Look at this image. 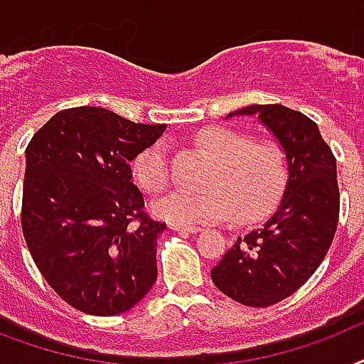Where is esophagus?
I'll return each mask as SVG.
<instances>
[{"instance_id":"1","label":"esophagus","mask_w":364,"mask_h":364,"mask_svg":"<svg viewBox=\"0 0 364 364\" xmlns=\"http://www.w3.org/2000/svg\"><path fill=\"white\" fill-rule=\"evenodd\" d=\"M170 228L171 230H176V232H181V234H196L202 230L200 227H181V225H170Z\"/></svg>"}]
</instances>
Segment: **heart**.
Masks as SVG:
<instances>
[{
	"instance_id": "heart-1",
	"label": "heart",
	"mask_w": 364,
	"mask_h": 364,
	"mask_svg": "<svg viewBox=\"0 0 364 364\" xmlns=\"http://www.w3.org/2000/svg\"><path fill=\"white\" fill-rule=\"evenodd\" d=\"M196 143L213 160L204 193L177 191L153 204V213L171 225L198 227L232 215L240 223L266 217L282 200L291 177L285 149L272 139H253L245 132L210 126ZM132 176L143 191L162 193L171 179L170 160L162 143L143 149L132 162Z\"/></svg>"
}]
</instances>
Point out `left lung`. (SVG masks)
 I'll return each mask as SVG.
<instances>
[{"mask_svg": "<svg viewBox=\"0 0 364 364\" xmlns=\"http://www.w3.org/2000/svg\"><path fill=\"white\" fill-rule=\"evenodd\" d=\"M259 115L291 164L277 211L236 240L211 270L217 289L243 306L266 308L299 291L321 264L340 215L336 159L319 128L285 105H247L228 113Z\"/></svg>", "mask_w": 364, "mask_h": 364, "instance_id": "left-lung-1", "label": "left lung"}]
</instances>
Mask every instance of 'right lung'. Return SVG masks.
Listing matches in <instances>:
<instances>
[{
	"label": "right lung",
	"instance_id": "add662e5",
	"mask_svg": "<svg viewBox=\"0 0 364 364\" xmlns=\"http://www.w3.org/2000/svg\"><path fill=\"white\" fill-rule=\"evenodd\" d=\"M166 124L82 105L56 113L26 147L22 232L54 293L90 316H119L156 282V238L130 162Z\"/></svg>",
	"mask_w": 364,
	"mask_h": 364
}]
</instances>
